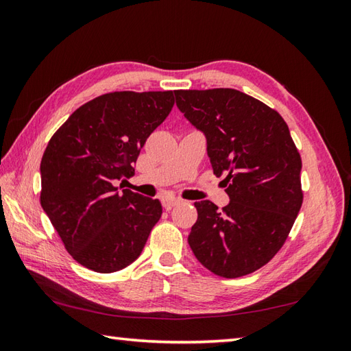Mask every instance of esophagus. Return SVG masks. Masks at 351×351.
Listing matches in <instances>:
<instances>
[{"label": "esophagus", "mask_w": 351, "mask_h": 351, "mask_svg": "<svg viewBox=\"0 0 351 351\" xmlns=\"http://www.w3.org/2000/svg\"><path fill=\"white\" fill-rule=\"evenodd\" d=\"M181 202H182V200L178 199V197H164V199H162V206L166 208V210L169 211V210H171V208H173V206L180 205Z\"/></svg>", "instance_id": "34e87169"}]
</instances>
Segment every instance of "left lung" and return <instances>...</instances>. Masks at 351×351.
<instances>
[{"label":"left lung","mask_w":351,"mask_h":351,"mask_svg":"<svg viewBox=\"0 0 351 351\" xmlns=\"http://www.w3.org/2000/svg\"><path fill=\"white\" fill-rule=\"evenodd\" d=\"M176 106L205 132L214 175L230 199L196 202L189 244L226 279L256 271L285 244L303 204L302 156L278 111L235 88L176 90Z\"/></svg>","instance_id":"left-lung-1"}]
</instances>
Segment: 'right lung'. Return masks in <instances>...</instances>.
Returning a JSON list of instances; mask_svg holds the SVG:
<instances>
[{
  "label": "right lung",
  "mask_w": 351,
  "mask_h": 351,
  "mask_svg": "<svg viewBox=\"0 0 351 351\" xmlns=\"http://www.w3.org/2000/svg\"><path fill=\"white\" fill-rule=\"evenodd\" d=\"M173 92H110L86 102L48 141L40 205L78 264L96 273L134 263L162 214L158 199L117 187L169 116ZM122 187V184H121Z\"/></svg>",
  "instance_id": "right-lung-1"
}]
</instances>
